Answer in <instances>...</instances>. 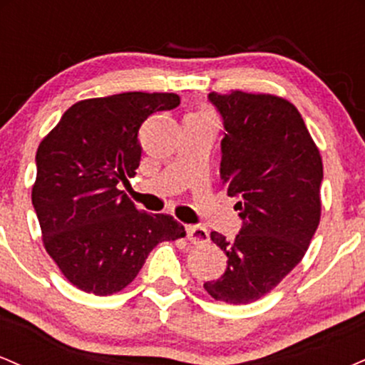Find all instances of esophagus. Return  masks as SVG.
I'll use <instances>...</instances> for the list:
<instances>
[{
	"instance_id": "34e87169",
	"label": "esophagus",
	"mask_w": 365,
	"mask_h": 365,
	"mask_svg": "<svg viewBox=\"0 0 365 365\" xmlns=\"http://www.w3.org/2000/svg\"><path fill=\"white\" fill-rule=\"evenodd\" d=\"M185 230H187V238L190 244L200 245V244H206V242H209V233L204 226L188 225Z\"/></svg>"
}]
</instances>
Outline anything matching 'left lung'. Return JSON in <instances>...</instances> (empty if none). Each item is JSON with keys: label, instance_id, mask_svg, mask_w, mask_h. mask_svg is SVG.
I'll list each match as a JSON object with an SVG mask.
<instances>
[{"label": "left lung", "instance_id": "left-lung-1", "mask_svg": "<svg viewBox=\"0 0 365 365\" xmlns=\"http://www.w3.org/2000/svg\"><path fill=\"white\" fill-rule=\"evenodd\" d=\"M223 118L221 180L238 197L240 233L211 240L228 257L225 274L204 288L244 305L269 293L307 252L321 220L322 159L299 110L273 94L211 92Z\"/></svg>", "mask_w": 365, "mask_h": 365}]
</instances>
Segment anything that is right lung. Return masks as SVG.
<instances>
[{
	"label": "right lung",
	"mask_w": 365,
	"mask_h": 365,
	"mask_svg": "<svg viewBox=\"0 0 365 365\" xmlns=\"http://www.w3.org/2000/svg\"><path fill=\"white\" fill-rule=\"evenodd\" d=\"M178 104L173 92L83 99L39 144L32 204L44 249L82 292L123 290L159 242L185 237L173 216L139 211L118 188L140 165V125Z\"/></svg>",
	"instance_id": "add662e5"
}]
</instances>
